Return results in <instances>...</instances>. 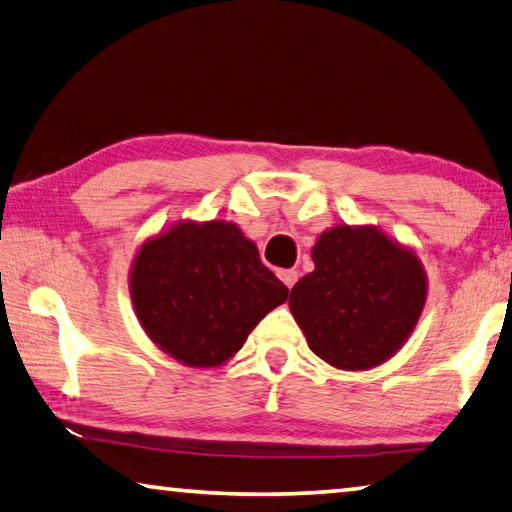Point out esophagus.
Masks as SVG:
<instances>
[{
    "mask_svg": "<svg viewBox=\"0 0 512 512\" xmlns=\"http://www.w3.org/2000/svg\"><path fill=\"white\" fill-rule=\"evenodd\" d=\"M278 276H280V280L285 282V285L292 289L294 287V282L299 280V271H294V269H282V271H278Z\"/></svg>",
    "mask_w": 512,
    "mask_h": 512,
    "instance_id": "obj_1",
    "label": "esophagus"
}]
</instances>
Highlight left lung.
<instances>
[{
  "mask_svg": "<svg viewBox=\"0 0 512 512\" xmlns=\"http://www.w3.org/2000/svg\"><path fill=\"white\" fill-rule=\"evenodd\" d=\"M312 262L289 294L312 352L340 370L375 368L398 352L425 303L418 257L375 227L340 225L319 236Z\"/></svg>",
  "mask_w": 512,
  "mask_h": 512,
  "instance_id": "8db88e82",
  "label": "left lung"
}]
</instances>
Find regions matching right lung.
Wrapping results in <instances>:
<instances>
[{
    "instance_id": "1",
    "label": "right lung",
    "mask_w": 512,
    "mask_h": 512,
    "mask_svg": "<svg viewBox=\"0 0 512 512\" xmlns=\"http://www.w3.org/2000/svg\"><path fill=\"white\" fill-rule=\"evenodd\" d=\"M287 294L255 243L223 220L181 223L144 243L131 273L144 331L193 368H213L239 352L259 319Z\"/></svg>"
}]
</instances>
